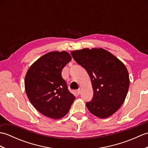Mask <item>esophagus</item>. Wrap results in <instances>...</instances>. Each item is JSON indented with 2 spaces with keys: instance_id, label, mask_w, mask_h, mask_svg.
Listing matches in <instances>:
<instances>
[{
  "instance_id": "obj_1",
  "label": "esophagus",
  "mask_w": 148,
  "mask_h": 148,
  "mask_svg": "<svg viewBox=\"0 0 148 148\" xmlns=\"http://www.w3.org/2000/svg\"><path fill=\"white\" fill-rule=\"evenodd\" d=\"M81 89H80V88H79V89H78V90H77V93H78V94H79H79L81 93Z\"/></svg>"
}]
</instances>
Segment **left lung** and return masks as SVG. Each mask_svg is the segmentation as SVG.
<instances>
[{"instance_id":"1","label":"left lung","mask_w":148,"mask_h":148,"mask_svg":"<svg viewBox=\"0 0 148 148\" xmlns=\"http://www.w3.org/2000/svg\"><path fill=\"white\" fill-rule=\"evenodd\" d=\"M78 64L90 77L93 97L86 106L99 118L111 116L120 108L130 85L127 67L111 53L102 48H83L71 51Z\"/></svg>"}]
</instances>
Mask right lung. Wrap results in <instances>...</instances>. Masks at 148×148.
Listing matches in <instances>:
<instances>
[{
	"label": "right lung",
	"instance_id": "1",
	"mask_svg": "<svg viewBox=\"0 0 148 148\" xmlns=\"http://www.w3.org/2000/svg\"><path fill=\"white\" fill-rule=\"evenodd\" d=\"M67 51H51L30 65L25 77L28 99L47 117L62 118L67 114L75 97L62 77V69L71 60Z\"/></svg>",
	"mask_w": 148,
	"mask_h": 148
}]
</instances>
